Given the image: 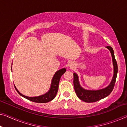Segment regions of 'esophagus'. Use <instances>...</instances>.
Instances as JSON below:
<instances>
[{"instance_id":"obj_1","label":"esophagus","mask_w":127,"mask_h":127,"mask_svg":"<svg viewBox=\"0 0 127 127\" xmlns=\"http://www.w3.org/2000/svg\"><path fill=\"white\" fill-rule=\"evenodd\" d=\"M69 66V67L71 68H72L74 67V64H73V62H71Z\"/></svg>"}]
</instances>
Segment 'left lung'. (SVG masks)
<instances>
[{"label":"left lung","mask_w":127,"mask_h":127,"mask_svg":"<svg viewBox=\"0 0 127 127\" xmlns=\"http://www.w3.org/2000/svg\"><path fill=\"white\" fill-rule=\"evenodd\" d=\"M106 48L108 49L111 52L113 66V75L111 82L108 86L105 88L97 90H86L81 86L77 74L73 73V86L76 94L79 99L87 103H94L106 97L111 93L114 87L118 71V64L115 59L114 52L112 47L107 46Z\"/></svg>","instance_id":"left-lung-1"}]
</instances>
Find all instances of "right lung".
Masks as SVG:
<instances>
[{
	"mask_svg": "<svg viewBox=\"0 0 127 127\" xmlns=\"http://www.w3.org/2000/svg\"><path fill=\"white\" fill-rule=\"evenodd\" d=\"M11 70H12V68H11ZM65 71L66 69L65 68H63L60 69L56 72L55 73L54 75V76L52 77L50 90H48V92H47L46 93L42 95L38 96H34V97H29V96H25L20 93V92L18 90V89L16 88V87H15V88L17 91V92H18L20 96H22L23 97L26 98V99L30 100V101L35 102V103H48V102L51 101V100L54 99L56 96V94H57L58 91L60 77H61L62 76L65 72Z\"/></svg>",
	"mask_w": 127,
	"mask_h": 127,
	"instance_id": "obj_1",
	"label": "right lung"
}]
</instances>
